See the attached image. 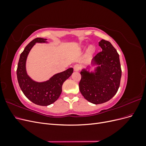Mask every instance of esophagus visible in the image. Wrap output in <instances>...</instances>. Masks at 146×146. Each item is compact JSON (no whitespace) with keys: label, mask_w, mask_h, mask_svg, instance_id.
<instances>
[{"label":"esophagus","mask_w":146,"mask_h":146,"mask_svg":"<svg viewBox=\"0 0 146 146\" xmlns=\"http://www.w3.org/2000/svg\"><path fill=\"white\" fill-rule=\"evenodd\" d=\"M80 65L76 64V65H75V66H74V71H78V70H80Z\"/></svg>","instance_id":"obj_1"}]
</instances>
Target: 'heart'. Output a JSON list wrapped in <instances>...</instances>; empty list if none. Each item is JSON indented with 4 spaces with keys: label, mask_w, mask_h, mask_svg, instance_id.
I'll list each match as a JSON object with an SVG mask.
<instances>
[{
    "label": "heart",
    "mask_w": 146,
    "mask_h": 146,
    "mask_svg": "<svg viewBox=\"0 0 146 146\" xmlns=\"http://www.w3.org/2000/svg\"><path fill=\"white\" fill-rule=\"evenodd\" d=\"M96 51V48L93 45H90L88 48L87 53L89 55H91L94 54Z\"/></svg>",
    "instance_id": "1"
}]
</instances>
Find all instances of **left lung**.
<instances>
[{"instance_id": "8db88e82", "label": "left lung", "mask_w": 146, "mask_h": 146, "mask_svg": "<svg viewBox=\"0 0 146 146\" xmlns=\"http://www.w3.org/2000/svg\"><path fill=\"white\" fill-rule=\"evenodd\" d=\"M102 48L91 61V65H98L94 72H90V66L83 69L79 82V90L90 102L100 104L111 99L116 94L120 85L122 75L119 55L113 45L102 39L99 42Z\"/></svg>"}]
</instances>
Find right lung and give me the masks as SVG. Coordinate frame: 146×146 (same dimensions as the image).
I'll list each match as a JSON object with an SVG mask.
<instances>
[{"mask_svg": "<svg viewBox=\"0 0 146 146\" xmlns=\"http://www.w3.org/2000/svg\"><path fill=\"white\" fill-rule=\"evenodd\" d=\"M36 42L47 43V39L35 38L25 47L17 64V78L21 89L26 98L36 105L47 106L59 98L63 83L71 76L74 69L70 68L56 74L45 82H38L32 80L26 70V61L30 50Z\"/></svg>", "mask_w": 146, "mask_h": 146, "instance_id": "1", "label": "right lung"}]
</instances>
